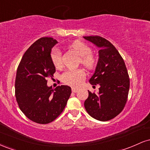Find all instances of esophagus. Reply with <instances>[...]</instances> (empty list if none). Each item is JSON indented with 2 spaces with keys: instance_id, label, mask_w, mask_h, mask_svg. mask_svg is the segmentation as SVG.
<instances>
[{
  "instance_id": "esophagus-1",
  "label": "esophagus",
  "mask_w": 150,
  "mask_h": 150,
  "mask_svg": "<svg viewBox=\"0 0 150 150\" xmlns=\"http://www.w3.org/2000/svg\"><path fill=\"white\" fill-rule=\"evenodd\" d=\"M77 91H78V89H76V88H75V87H73V88H72V92H77Z\"/></svg>"
}]
</instances>
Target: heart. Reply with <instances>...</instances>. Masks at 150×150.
Segmentation results:
<instances>
[{
    "instance_id": "heart-1",
    "label": "heart",
    "mask_w": 150,
    "mask_h": 150,
    "mask_svg": "<svg viewBox=\"0 0 150 150\" xmlns=\"http://www.w3.org/2000/svg\"><path fill=\"white\" fill-rule=\"evenodd\" d=\"M71 48L81 57V63L86 67L92 68L95 65V59L92 56V49L85 43L76 41L73 42ZM51 59L56 68L62 65V53L58 48H53L51 51ZM86 77V73L83 70H70L64 72L62 75V80L67 85L73 87H79Z\"/></svg>"
}]
</instances>
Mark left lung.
I'll list each match as a JSON object with an SVG mask.
<instances>
[{"label": "left lung", "instance_id": "1", "mask_svg": "<svg viewBox=\"0 0 150 150\" xmlns=\"http://www.w3.org/2000/svg\"><path fill=\"white\" fill-rule=\"evenodd\" d=\"M83 37L99 48L95 71L89 82L100 86L98 94L88 91L84 105L92 118L107 121L118 116L126 104L130 87L128 73L123 58L111 42L99 36Z\"/></svg>", "mask_w": 150, "mask_h": 150}]
</instances>
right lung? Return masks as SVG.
I'll return each instance as SVG.
<instances>
[{
  "mask_svg": "<svg viewBox=\"0 0 150 150\" xmlns=\"http://www.w3.org/2000/svg\"><path fill=\"white\" fill-rule=\"evenodd\" d=\"M58 42L51 37L38 39L27 50L17 70L15 97L20 110L29 119L46 124L63 111L71 94L69 86L47 85V78L53 77L56 68L51 51Z\"/></svg>",
  "mask_w": 150,
  "mask_h": 150,
  "instance_id": "right-lung-1",
  "label": "right lung"
}]
</instances>
